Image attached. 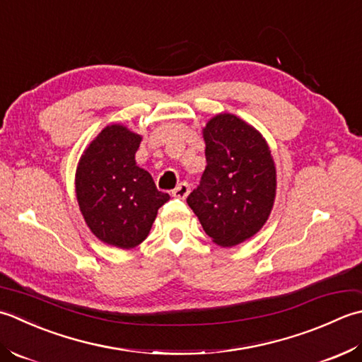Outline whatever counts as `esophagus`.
<instances>
[{"instance_id": "34e87169", "label": "esophagus", "mask_w": 362, "mask_h": 362, "mask_svg": "<svg viewBox=\"0 0 362 362\" xmlns=\"http://www.w3.org/2000/svg\"><path fill=\"white\" fill-rule=\"evenodd\" d=\"M189 192H190V186L187 182L182 181L172 190V195L176 198H186L189 195Z\"/></svg>"}]
</instances>
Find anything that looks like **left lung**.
Masks as SVG:
<instances>
[{
	"label": "left lung",
	"instance_id": "obj_1",
	"mask_svg": "<svg viewBox=\"0 0 362 362\" xmlns=\"http://www.w3.org/2000/svg\"><path fill=\"white\" fill-rule=\"evenodd\" d=\"M206 165L187 204L220 247H234L261 230L276 197V167L267 140L234 114H217L203 128Z\"/></svg>",
	"mask_w": 362,
	"mask_h": 362
}]
</instances>
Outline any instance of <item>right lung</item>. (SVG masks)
Segmentation results:
<instances>
[{
    "instance_id": "obj_1",
    "label": "right lung",
    "mask_w": 362,
    "mask_h": 362,
    "mask_svg": "<svg viewBox=\"0 0 362 362\" xmlns=\"http://www.w3.org/2000/svg\"><path fill=\"white\" fill-rule=\"evenodd\" d=\"M140 142L142 136L124 124H107L76 167V200L86 225L101 242L123 250L146 239L158 209L170 200L136 164Z\"/></svg>"
}]
</instances>
